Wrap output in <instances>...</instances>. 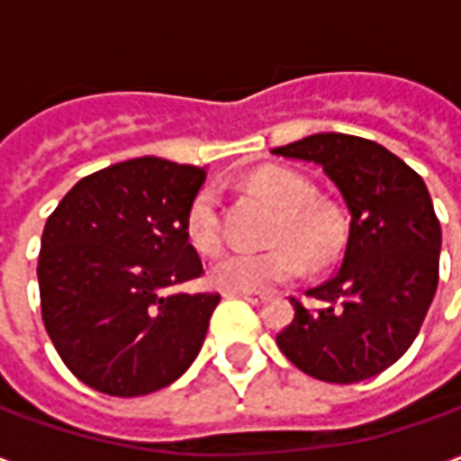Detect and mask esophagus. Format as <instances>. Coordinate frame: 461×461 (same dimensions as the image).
<instances>
[{"mask_svg":"<svg viewBox=\"0 0 461 461\" xmlns=\"http://www.w3.org/2000/svg\"><path fill=\"white\" fill-rule=\"evenodd\" d=\"M224 296H230V299H244V301H249V303H254V306H259V303L267 301L264 294H247V291H227Z\"/></svg>","mask_w":461,"mask_h":461,"instance_id":"34e87169","label":"esophagus"}]
</instances>
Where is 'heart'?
<instances>
[{
	"label": "heart",
	"instance_id": "heart-1",
	"mask_svg": "<svg viewBox=\"0 0 461 461\" xmlns=\"http://www.w3.org/2000/svg\"><path fill=\"white\" fill-rule=\"evenodd\" d=\"M251 185L279 212L274 241L289 247H274L267 251H224L210 267L214 286L224 291L261 294L299 276L303 267L295 254L297 250L313 267L333 259L340 247V224L336 214L313 204L316 190L306 177L284 167H267L251 177ZM185 231L200 254H214L220 249L221 220L217 185H204L194 192L185 214ZM294 249L297 250L294 252Z\"/></svg>",
	"mask_w": 461,
	"mask_h": 461
}]
</instances>
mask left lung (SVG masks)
Returning <instances> with one entry per match:
<instances>
[{
    "mask_svg": "<svg viewBox=\"0 0 461 461\" xmlns=\"http://www.w3.org/2000/svg\"><path fill=\"white\" fill-rule=\"evenodd\" d=\"M271 155L319 165L350 214L340 269L306 291L319 309L291 299L296 316L276 343L306 375L367 380L405 356L435 299L442 230L429 192L387 148L346 132H316Z\"/></svg>",
    "mask_w": 461,
    "mask_h": 461,
    "instance_id": "1",
    "label": "left lung"
}]
</instances>
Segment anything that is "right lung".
<instances>
[{"mask_svg":"<svg viewBox=\"0 0 461 461\" xmlns=\"http://www.w3.org/2000/svg\"><path fill=\"white\" fill-rule=\"evenodd\" d=\"M204 177L150 155L118 162L76 182L46 220L41 319L66 367L98 393H155L200 353L220 294L177 286L202 274L185 214Z\"/></svg>","mask_w":461,"mask_h":461,"instance_id":"1","label":"right lung"}]
</instances>
